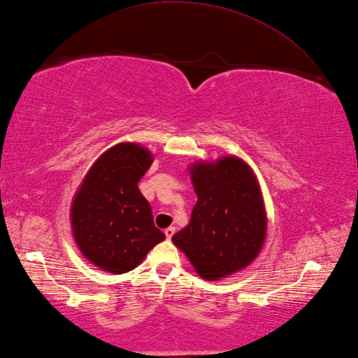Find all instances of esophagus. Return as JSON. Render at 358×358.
I'll return each instance as SVG.
<instances>
[{"instance_id":"1","label":"esophagus","mask_w":358,"mask_h":358,"mask_svg":"<svg viewBox=\"0 0 358 358\" xmlns=\"http://www.w3.org/2000/svg\"><path fill=\"white\" fill-rule=\"evenodd\" d=\"M174 231H176V229H174V226H169V228L164 231V234H165V237H167V238L170 240V238L173 237V235H174Z\"/></svg>"}]
</instances>
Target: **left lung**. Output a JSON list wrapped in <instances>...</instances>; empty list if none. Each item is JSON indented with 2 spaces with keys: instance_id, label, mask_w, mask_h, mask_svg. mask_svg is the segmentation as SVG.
<instances>
[{
  "instance_id": "obj_1",
  "label": "left lung",
  "mask_w": 358,
  "mask_h": 358,
  "mask_svg": "<svg viewBox=\"0 0 358 358\" xmlns=\"http://www.w3.org/2000/svg\"><path fill=\"white\" fill-rule=\"evenodd\" d=\"M188 170L197 202L188 224L171 240L202 280L219 281L246 268L263 249V193L254 170L238 156L200 159Z\"/></svg>"
}]
</instances>
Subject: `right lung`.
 <instances>
[{"label":"right lung","instance_id":"1","mask_svg":"<svg viewBox=\"0 0 358 358\" xmlns=\"http://www.w3.org/2000/svg\"><path fill=\"white\" fill-rule=\"evenodd\" d=\"M152 162L144 145L118 143L99 156L76 191L69 211L74 241L104 272H130L165 238L138 188Z\"/></svg>","mask_w":358,"mask_h":358}]
</instances>
